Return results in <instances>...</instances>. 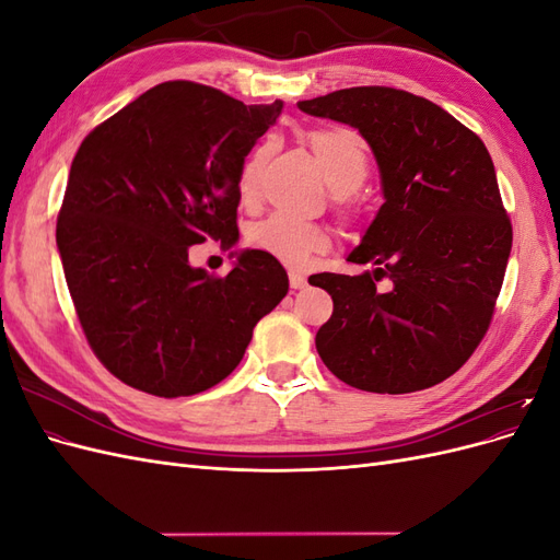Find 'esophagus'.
I'll list each match as a JSON object with an SVG mask.
<instances>
[{
	"instance_id": "34e87169",
	"label": "esophagus",
	"mask_w": 560,
	"mask_h": 560,
	"mask_svg": "<svg viewBox=\"0 0 560 560\" xmlns=\"http://www.w3.org/2000/svg\"><path fill=\"white\" fill-rule=\"evenodd\" d=\"M290 284H292V290H303L308 282H306V276L299 273V270H290Z\"/></svg>"
}]
</instances>
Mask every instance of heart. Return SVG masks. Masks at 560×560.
Wrapping results in <instances>:
<instances>
[{"mask_svg": "<svg viewBox=\"0 0 560 560\" xmlns=\"http://www.w3.org/2000/svg\"><path fill=\"white\" fill-rule=\"evenodd\" d=\"M306 142L322 173H325V179L336 191L338 202L343 206L346 196L358 191L369 173V156L360 135L346 126H322L306 132ZM268 154L270 144H261L245 159L238 175V191L243 198H249L257 191L259 171ZM249 241L261 252L273 254V257L290 264H303L311 254L327 252L331 247V235L325 226L299 222V219L280 212L254 224Z\"/></svg>", "mask_w": 560, "mask_h": 560, "instance_id": "obj_1", "label": "heart"}]
</instances>
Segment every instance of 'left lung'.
Masks as SVG:
<instances>
[{"label": "left lung", "mask_w": 560, "mask_h": 560, "mask_svg": "<svg viewBox=\"0 0 560 560\" xmlns=\"http://www.w3.org/2000/svg\"><path fill=\"white\" fill-rule=\"evenodd\" d=\"M299 109L358 128L385 196L348 254L374 270L308 280L334 301L315 336L322 362L343 383L381 395L446 381L486 336L512 252L486 144L446 109L399 89H343L301 100Z\"/></svg>", "instance_id": "left-lung-1"}]
</instances>
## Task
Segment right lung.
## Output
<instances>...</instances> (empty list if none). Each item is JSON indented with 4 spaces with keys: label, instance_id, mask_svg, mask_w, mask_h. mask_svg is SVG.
<instances>
[{
    "label": "right lung",
    "instance_id": "obj_1",
    "mask_svg": "<svg viewBox=\"0 0 560 560\" xmlns=\"http://www.w3.org/2000/svg\"><path fill=\"white\" fill-rule=\"evenodd\" d=\"M280 112V100L243 105L165 81L81 142L56 241L81 329L118 381L156 397L202 393L290 290L261 249L241 252L229 276L189 264L191 245L238 241L241 167Z\"/></svg>",
    "mask_w": 560,
    "mask_h": 560
}]
</instances>
